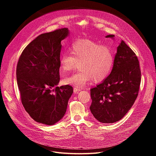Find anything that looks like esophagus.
<instances>
[{"label": "esophagus", "instance_id": "34e87169", "mask_svg": "<svg viewBox=\"0 0 156 156\" xmlns=\"http://www.w3.org/2000/svg\"><path fill=\"white\" fill-rule=\"evenodd\" d=\"M73 91H74V93H78L79 91H81V90H80V89H78V88H76V87H74Z\"/></svg>", "mask_w": 156, "mask_h": 156}]
</instances>
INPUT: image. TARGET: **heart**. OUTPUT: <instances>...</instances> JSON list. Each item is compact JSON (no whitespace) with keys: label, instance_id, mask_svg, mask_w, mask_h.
<instances>
[{"label":"heart","instance_id":"1","mask_svg":"<svg viewBox=\"0 0 156 156\" xmlns=\"http://www.w3.org/2000/svg\"><path fill=\"white\" fill-rule=\"evenodd\" d=\"M70 52L60 56V71L62 73L69 72L80 63V72L65 78L66 84L81 89L92 80L102 81L112 69L114 55L109 47L100 46L91 40L80 39L73 42Z\"/></svg>","mask_w":156,"mask_h":156}]
</instances>
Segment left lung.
I'll use <instances>...</instances> for the list:
<instances>
[{
	"label": "left lung",
	"mask_w": 156,
	"mask_h": 156,
	"mask_svg": "<svg viewBox=\"0 0 156 156\" xmlns=\"http://www.w3.org/2000/svg\"><path fill=\"white\" fill-rule=\"evenodd\" d=\"M115 36L105 37L114 39ZM141 83V70L137 56L121 40L110 75L91 88L90 107L94 118L103 123L121 120L134 104Z\"/></svg>",
	"instance_id": "8db88e82"
}]
</instances>
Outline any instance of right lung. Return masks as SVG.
<instances>
[{"label":"right lung","mask_w":156,"mask_h":156,"mask_svg":"<svg viewBox=\"0 0 156 156\" xmlns=\"http://www.w3.org/2000/svg\"><path fill=\"white\" fill-rule=\"evenodd\" d=\"M68 28L43 33L21 53L16 80L21 102L36 122L53 125L64 116L73 90L70 85L57 86L60 81L61 41L68 37Z\"/></svg>","instance_id":"1"}]
</instances>
